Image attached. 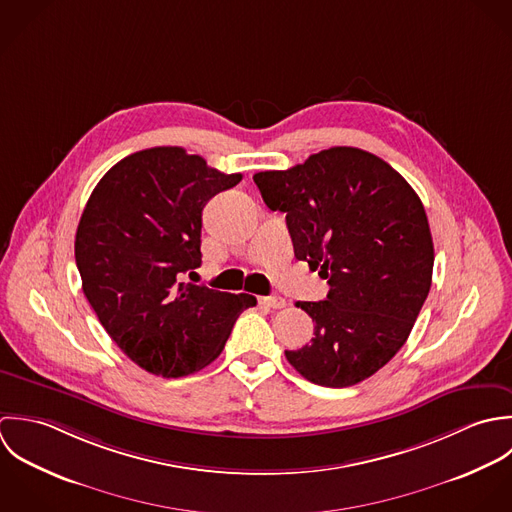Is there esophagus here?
<instances>
[{
    "mask_svg": "<svg viewBox=\"0 0 512 512\" xmlns=\"http://www.w3.org/2000/svg\"><path fill=\"white\" fill-rule=\"evenodd\" d=\"M261 303H263L265 307L275 308V310H277V308L287 307V301H285L283 297H263Z\"/></svg>",
    "mask_w": 512,
    "mask_h": 512,
    "instance_id": "1",
    "label": "esophagus"
}]
</instances>
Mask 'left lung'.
Masks as SVG:
<instances>
[{
  "mask_svg": "<svg viewBox=\"0 0 512 512\" xmlns=\"http://www.w3.org/2000/svg\"><path fill=\"white\" fill-rule=\"evenodd\" d=\"M263 202L287 213L295 257L328 279L324 301L297 303L314 338L285 350L308 382L354 386L406 344L433 273V241L419 196L382 158L334 146L289 170L253 176Z\"/></svg>",
  "mask_w": 512,
  "mask_h": 512,
  "instance_id": "obj_1",
  "label": "left lung"
}]
</instances>
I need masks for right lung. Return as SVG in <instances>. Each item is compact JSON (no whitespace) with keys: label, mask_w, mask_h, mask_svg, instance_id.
I'll use <instances>...</instances> for the list:
<instances>
[{"label":"right lung","mask_w":512,"mask_h":512,"mask_svg":"<svg viewBox=\"0 0 512 512\" xmlns=\"http://www.w3.org/2000/svg\"><path fill=\"white\" fill-rule=\"evenodd\" d=\"M239 182L180 146H158L114 164L87 202L75 237L83 293L108 336L150 374L202 370L237 316L257 305L184 283L202 265L205 204Z\"/></svg>","instance_id":"1"}]
</instances>
